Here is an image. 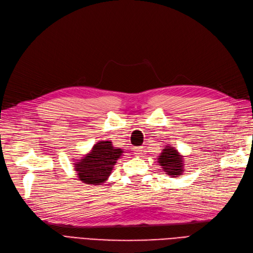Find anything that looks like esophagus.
<instances>
[{"label": "esophagus", "instance_id": "esophagus-1", "mask_svg": "<svg viewBox=\"0 0 253 253\" xmlns=\"http://www.w3.org/2000/svg\"><path fill=\"white\" fill-rule=\"evenodd\" d=\"M133 151H134V153L136 154V155H141L142 153H143V147H135L134 149H133Z\"/></svg>", "mask_w": 253, "mask_h": 253}]
</instances>
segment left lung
I'll use <instances>...</instances> for the list:
<instances>
[{"label": "left lung", "instance_id": "1", "mask_svg": "<svg viewBox=\"0 0 253 253\" xmlns=\"http://www.w3.org/2000/svg\"><path fill=\"white\" fill-rule=\"evenodd\" d=\"M157 163L163 168L162 170L169 176L178 177L184 172L183 155L175 147H164L161 155L157 157Z\"/></svg>", "mask_w": 253, "mask_h": 253}]
</instances>
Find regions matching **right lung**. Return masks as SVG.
Returning a JSON list of instances; mask_svg holds the SVG:
<instances>
[{"instance_id": "1", "label": "right lung", "mask_w": 253, "mask_h": 253, "mask_svg": "<svg viewBox=\"0 0 253 253\" xmlns=\"http://www.w3.org/2000/svg\"><path fill=\"white\" fill-rule=\"evenodd\" d=\"M123 152V149L115 147L111 141L97 142L88 153L74 161V170L78 179L85 184L105 183Z\"/></svg>"}]
</instances>
